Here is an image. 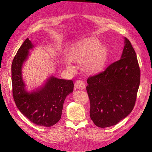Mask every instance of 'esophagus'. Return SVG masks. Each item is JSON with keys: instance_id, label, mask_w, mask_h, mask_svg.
<instances>
[{"instance_id": "obj_1", "label": "esophagus", "mask_w": 152, "mask_h": 152, "mask_svg": "<svg viewBox=\"0 0 152 152\" xmlns=\"http://www.w3.org/2000/svg\"><path fill=\"white\" fill-rule=\"evenodd\" d=\"M75 86L76 88L79 89H84L86 88V85L84 84V82L80 80L76 81L75 83Z\"/></svg>"}]
</instances>
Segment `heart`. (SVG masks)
<instances>
[{
    "label": "heart",
    "instance_id": "heart-1",
    "mask_svg": "<svg viewBox=\"0 0 152 152\" xmlns=\"http://www.w3.org/2000/svg\"><path fill=\"white\" fill-rule=\"evenodd\" d=\"M65 65L73 70L72 62L82 64V69L89 75H96L102 72L108 58V50L104 45L94 37L81 39L72 45L67 52Z\"/></svg>",
    "mask_w": 152,
    "mask_h": 152
}]
</instances>
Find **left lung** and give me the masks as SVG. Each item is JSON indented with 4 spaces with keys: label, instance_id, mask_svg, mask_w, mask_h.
<instances>
[{
    "label": "left lung",
    "instance_id": "8db88e82",
    "mask_svg": "<svg viewBox=\"0 0 152 152\" xmlns=\"http://www.w3.org/2000/svg\"><path fill=\"white\" fill-rule=\"evenodd\" d=\"M121 59L89 77L86 90L90 117L96 126L116 125L133 110L140 83V69L134 48L126 37Z\"/></svg>",
    "mask_w": 152,
    "mask_h": 152
}]
</instances>
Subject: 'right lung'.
Returning a JSON list of instances; mask_svg holds the SVG:
<instances>
[{
	"mask_svg": "<svg viewBox=\"0 0 152 152\" xmlns=\"http://www.w3.org/2000/svg\"><path fill=\"white\" fill-rule=\"evenodd\" d=\"M34 48L26 39L18 49L11 66L12 95L16 107L21 113L36 125L50 127L61 118L63 103L73 91L72 80L50 77L44 85L30 92L25 89L22 78V66L28 58V50Z\"/></svg>",
	"mask_w": 152,
	"mask_h": 152,
	"instance_id": "add662e5",
	"label": "right lung"
}]
</instances>
